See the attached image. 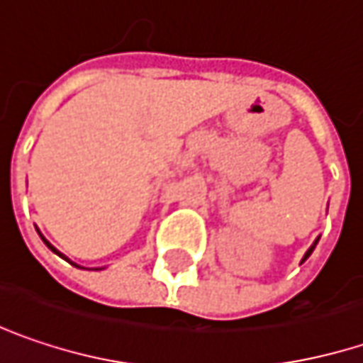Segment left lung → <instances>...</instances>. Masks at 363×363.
<instances>
[{
	"label": "left lung",
	"instance_id": "8db88e82",
	"mask_svg": "<svg viewBox=\"0 0 363 363\" xmlns=\"http://www.w3.org/2000/svg\"><path fill=\"white\" fill-rule=\"evenodd\" d=\"M316 242H318V240H316ZM316 242H314V245H316ZM312 250H314V246H310V248H308V252H306V257H304V261H306V259H308V257H310V252H312Z\"/></svg>",
	"mask_w": 363,
	"mask_h": 363
}]
</instances>
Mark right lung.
Listing matches in <instances>:
<instances>
[{"mask_svg":"<svg viewBox=\"0 0 363 363\" xmlns=\"http://www.w3.org/2000/svg\"><path fill=\"white\" fill-rule=\"evenodd\" d=\"M40 238H43V236H40ZM43 240H45V238H43ZM45 245L49 246V248H51V250H53V252H57V255H59V257H63V255H61V252H59V250H57V248H55V246L51 245V242H47V240H45ZM63 259H65V257H63ZM69 263H72V261H69ZM72 265H74V263H72Z\"/></svg>","mask_w":363,"mask_h":363,"instance_id":"obj_1","label":"right lung"}]
</instances>
